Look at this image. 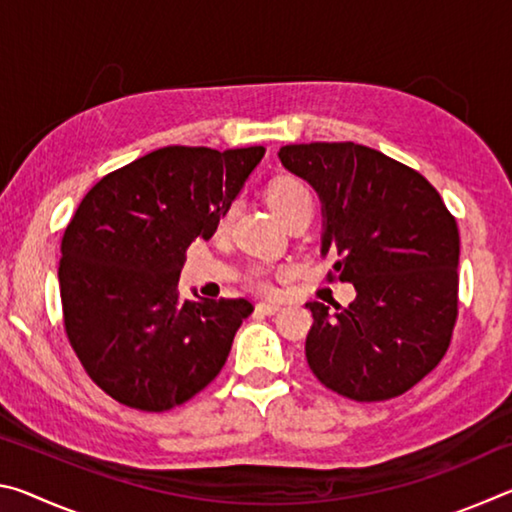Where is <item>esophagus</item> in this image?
Wrapping results in <instances>:
<instances>
[{
    "instance_id": "esophagus-1",
    "label": "esophagus",
    "mask_w": 512,
    "mask_h": 512,
    "mask_svg": "<svg viewBox=\"0 0 512 512\" xmlns=\"http://www.w3.org/2000/svg\"><path fill=\"white\" fill-rule=\"evenodd\" d=\"M257 311H259V314L273 316V314H277V311H280V305H275V302H259Z\"/></svg>"
}]
</instances>
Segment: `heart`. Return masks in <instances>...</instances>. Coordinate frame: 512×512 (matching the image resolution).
Masks as SVG:
<instances>
[{
  "label": "heart",
  "mask_w": 512,
  "mask_h": 512,
  "mask_svg": "<svg viewBox=\"0 0 512 512\" xmlns=\"http://www.w3.org/2000/svg\"><path fill=\"white\" fill-rule=\"evenodd\" d=\"M268 205H271V210L280 216H287L291 210H296L300 205H311V194L309 189L300 183V180H293V178H282L277 180V183L271 185L268 189ZM230 212L225 214V219H228ZM257 287L259 289H266V282L264 280H257Z\"/></svg>",
  "instance_id": "b5f03b06"
}]
</instances>
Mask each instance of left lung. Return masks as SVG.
Here are the masks:
<instances>
[{"label":"left lung","instance_id":"left-lung-1","mask_svg":"<svg viewBox=\"0 0 512 512\" xmlns=\"http://www.w3.org/2000/svg\"><path fill=\"white\" fill-rule=\"evenodd\" d=\"M282 167L314 187L320 255L357 298L307 302V363L320 384L357 402L402 395L438 366L458 311V228L418 171L354 142L282 146Z\"/></svg>","mask_w":512,"mask_h":512}]
</instances>
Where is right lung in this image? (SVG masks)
Segmentation results:
<instances>
[{
	"label": "right lung",
	"instance_id": "add662e5",
	"mask_svg": "<svg viewBox=\"0 0 512 512\" xmlns=\"http://www.w3.org/2000/svg\"><path fill=\"white\" fill-rule=\"evenodd\" d=\"M264 146H164L108 173L60 244V300L76 357L117 402L169 411L219 375L248 300H183L185 250L207 241Z\"/></svg>",
	"mask_w": 512,
	"mask_h": 512
}]
</instances>
